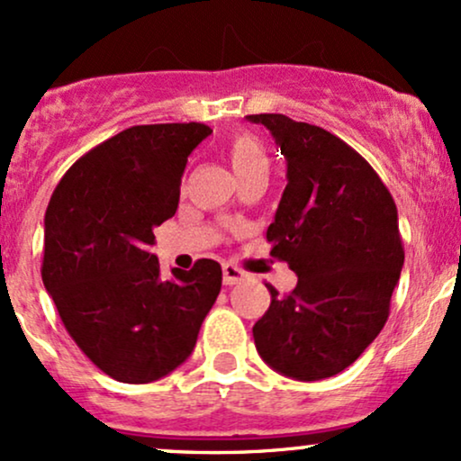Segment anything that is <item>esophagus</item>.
Segmentation results:
<instances>
[{
  "label": "esophagus",
  "mask_w": 461,
  "mask_h": 461,
  "mask_svg": "<svg viewBox=\"0 0 461 461\" xmlns=\"http://www.w3.org/2000/svg\"><path fill=\"white\" fill-rule=\"evenodd\" d=\"M245 277H247V273L242 271V268L234 267V264H223V284L225 285L240 284Z\"/></svg>",
  "instance_id": "obj_1"
}]
</instances>
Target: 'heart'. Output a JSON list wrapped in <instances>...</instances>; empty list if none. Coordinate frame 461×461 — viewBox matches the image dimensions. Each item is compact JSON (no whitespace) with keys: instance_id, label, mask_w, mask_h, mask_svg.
<instances>
[{"instance_id":"heart-1","label":"heart","mask_w":461,"mask_h":461,"mask_svg":"<svg viewBox=\"0 0 461 461\" xmlns=\"http://www.w3.org/2000/svg\"><path fill=\"white\" fill-rule=\"evenodd\" d=\"M227 158H230L234 173H245L249 168L267 167V151L253 136H236L234 140L227 145Z\"/></svg>"}]
</instances>
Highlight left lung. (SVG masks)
I'll use <instances>...</instances> for the list:
<instances>
[{
  "label": "left lung",
  "mask_w": 461,
  "mask_h": 461,
  "mask_svg": "<svg viewBox=\"0 0 461 461\" xmlns=\"http://www.w3.org/2000/svg\"><path fill=\"white\" fill-rule=\"evenodd\" d=\"M285 158L282 201L268 225L271 256L297 273V288L253 325L260 357L299 382L351 366L390 314L405 251L390 190L356 149L319 125L285 114H249Z\"/></svg>",
  "instance_id": "1"
}]
</instances>
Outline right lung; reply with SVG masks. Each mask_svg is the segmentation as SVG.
Listing matches in <instances>:
<instances>
[{"label": "right lung", "instance_id": "1", "mask_svg": "<svg viewBox=\"0 0 461 461\" xmlns=\"http://www.w3.org/2000/svg\"><path fill=\"white\" fill-rule=\"evenodd\" d=\"M210 134L203 123L119 131L68 168L47 205L43 284L68 336L116 382L149 384L186 362L221 293L219 262L162 277L149 251Z\"/></svg>", "mask_w": 461, "mask_h": 461}]
</instances>
